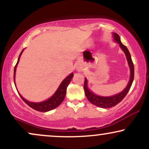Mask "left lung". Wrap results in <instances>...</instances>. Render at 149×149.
<instances>
[{"instance_id": "1", "label": "left lung", "mask_w": 149, "mask_h": 149, "mask_svg": "<svg viewBox=\"0 0 149 149\" xmlns=\"http://www.w3.org/2000/svg\"><path fill=\"white\" fill-rule=\"evenodd\" d=\"M113 38L114 41L117 42L119 45L120 48L123 50V52L125 54L126 56V59H127L128 65L130 67V77L129 79V82H128L127 86L123 91L121 92L117 93V94H115L113 95H111V96H102V95H99L95 94L92 91L90 90V89L88 87V81H87V78H85V83H84V90L85 93L86 95L87 98L88 100L90 102L91 104L93 105L96 106L97 107L103 108V109H107V108H111L113 107H115L119 104L129 91L130 87L132 86V83L134 81V64L132 62L131 55H130L129 50L127 48L123 45L121 39H120L119 36L118 35L117 33L113 32Z\"/></svg>"}]
</instances>
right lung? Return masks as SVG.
I'll list each match as a JSON object with an SVG mask.
<instances>
[{
  "mask_svg": "<svg viewBox=\"0 0 149 149\" xmlns=\"http://www.w3.org/2000/svg\"><path fill=\"white\" fill-rule=\"evenodd\" d=\"M24 50V49L22 51L21 54H19V58H18L17 60V62L16 64L15 68H14V74H13V79H14V83H15V87H16V85H15V72H16V68H17V64L19 63L20 57H21L22 53H23ZM74 74L73 73H70L68 76H67L66 78H65L64 80L62 81V83H60V85H59L58 88L57 89V90L56 91L54 94H53L52 96H51L49 98H48L46 100L40 102H30L28 101L27 100H26L24 97L22 96V95L20 94L18 91L17 89V91H18V93L20 95V97H22V99L30 107H31L32 109H33L36 111H39V112H48L49 111H52V110L56 109L58 107L59 105L62 102L63 100H64L65 95H66V89L68 85L70 83L71 79H72V77Z\"/></svg>",
  "mask_w": 149,
  "mask_h": 149,
  "instance_id": "add662e5",
  "label": "right lung"
}]
</instances>
